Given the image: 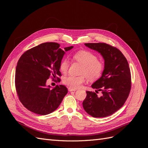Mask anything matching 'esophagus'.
<instances>
[{
	"instance_id": "obj_1",
	"label": "esophagus",
	"mask_w": 148,
	"mask_h": 148,
	"mask_svg": "<svg viewBox=\"0 0 148 148\" xmlns=\"http://www.w3.org/2000/svg\"><path fill=\"white\" fill-rule=\"evenodd\" d=\"M77 89H73V88H68V90L69 92H71V91H75Z\"/></svg>"
}]
</instances>
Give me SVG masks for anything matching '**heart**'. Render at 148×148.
<instances>
[{
  "label": "heart",
  "instance_id": "b5f03b06",
  "mask_svg": "<svg viewBox=\"0 0 148 148\" xmlns=\"http://www.w3.org/2000/svg\"><path fill=\"white\" fill-rule=\"evenodd\" d=\"M73 59L83 65L80 76L68 75L63 79L64 84L73 89L79 88L81 84L85 82L86 77L89 80L93 81L98 79L102 75L104 70V64L98 59L95 54L88 50H81L75 52L73 55ZM69 62L68 59H64L59 64V70L66 74L68 70Z\"/></svg>",
  "mask_w": 148,
  "mask_h": 148
}]
</instances>
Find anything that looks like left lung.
Returning <instances> with one entry per match:
<instances>
[{
    "instance_id": "8db88e82",
    "label": "left lung",
    "mask_w": 148,
    "mask_h": 148,
    "mask_svg": "<svg viewBox=\"0 0 148 148\" xmlns=\"http://www.w3.org/2000/svg\"><path fill=\"white\" fill-rule=\"evenodd\" d=\"M84 44L103 56L104 70L102 76L92 85L98 90L86 91L83 106L93 117H106L118 111L129 96L131 88L129 65L122 52L114 47L100 42ZM98 91H102L101 96L97 95Z\"/></svg>"
}]
</instances>
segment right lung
Instances as JSON below:
<instances>
[{
    "mask_svg": "<svg viewBox=\"0 0 148 148\" xmlns=\"http://www.w3.org/2000/svg\"><path fill=\"white\" fill-rule=\"evenodd\" d=\"M56 42H45L30 49L20 58L15 69V85L18 97L29 111L40 115L54 112L68 93L64 85L51 89L46 84L49 78L60 82L59 64L65 51Z\"/></svg>",
    "mask_w": 148,
    "mask_h": 148,
    "instance_id": "add662e5",
    "label": "right lung"
}]
</instances>
